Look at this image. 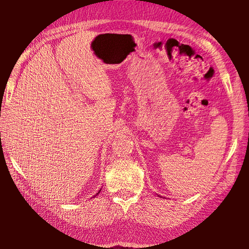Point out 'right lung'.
<instances>
[{"label":"right lung","instance_id":"add662e5","mask_svg":"<svg viewBox=\"0 0 249 249\" xmlns=\"http://www.w3.org/2000/svg\"><path fill=\"white\" fill-rule=\"evenodd\" d=\"M100 191H101V190H100ZM100 191H99V193H100Z\"/></svg>","mask_w":249,"mask_h":249}]
</instances>
